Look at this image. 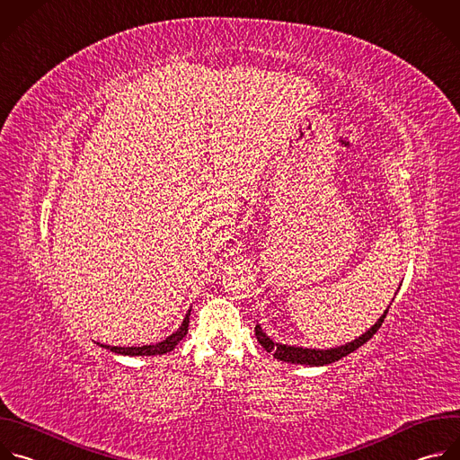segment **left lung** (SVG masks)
<instances>
[{"label":"left lung","mask_w":460,"mask_h":460,"mask_svg":"<svg viewBox=\"0 0 460 460\" xmlns=\"http://www.w3.org/2000/svg\"><path fill=\"white\" fill-rule=\"evenodd\" d=\"M390 306L385 310V314L377 319V323L366 330L360 337L353 339L351 342H346L342 346H335V348H328V349H315V348H303V346H290V344H281V342H273L261 328V324L255 326V337L259 341V344L266 349L271 351L275 358H279L283 362H292V364H306V366H324V364H332L342 357H346L348 353L355 351L358 346H362L364 342H368L374 333L381 328V324L385 323V317L388 314Z\"/></svg>","instance_id":"left-lung-1"}]
</instances>
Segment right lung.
Listing matches in <instances>:
<instances>
[{
    "label": "right lung",
    "instance_id": "obj_1",
    "mask_svg": "<svg viewBox=\"0 0 460 460\" xmlns=\"http://www.w3.org/2000/svg\"><path fill=\"white\" fill-rule=\"evenodd\" d=\"M189 323H190V310L187 312L185 319H182L181 326L172 333L168 335L164 341L161 342H155V344H146V346H107V344H100L102 348H107L114 353H119V355H130V357H139V355H163V353H168L172 351L179 341L185 337L189 333Z\"/></svg>",
    "mask_w": 460,
    "mask_h": 460
}]
</instances>
